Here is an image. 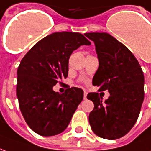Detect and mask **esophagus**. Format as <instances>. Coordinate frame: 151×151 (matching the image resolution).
Returning <instances> with one entry per match:
<instances>
[{
	"label": "esophagus",
	"mask_w": 151,
	"mask_h": 151,
	"mask_svg": "<svg viewBox=\"0 0 151 151\" xmlns=\"http://www.w3.org/2000/svg\"><path fill=\"white\" fill-rule=\"evenodd\" d=\"M86 96H87V92L84 91V99H86Z\"/></svg>",
	"instance_id": "34e87169"
}]
</instances>
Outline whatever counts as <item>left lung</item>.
<instances>
[{"label":"left lung","mask_w":151,"mask_h":151,"mask_svg":"<svg viewBox=\"0 0 151 151\" xmlns=\"http://www.w3.org/2000/svg\"><path fill=\"white\" fill-rule=\"evenodd\" d=\"M85 35L95 43L99 60L92 84L110 94L104 103L98 93L87 95L95 104L89 122L97 136L118 139L129 132L139 116L144 100L142 69L133 53L111 35L91 32Z\"/></svg>","instance_id":"left-lung-1"}]
</instances>
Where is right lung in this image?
Listing matches in <instances>:
<instances>
[{
    "label": "right lung",
    "mask_w": 151,
    "mask_h": 151,
    "mask_svg": "<svg viewBox=\"0 0 151 151\" xmlns=\"http://www.w3.org/2000/svg\"><path fill=\"white\" fill-rule=\"evenodd\" d=\"M91 43L78 32H55L35 43L17 71V98L26 122L34 132L49 137L62 133L83 99V91L66 89L60 95L53 86L69 72V59L82 45Z\"/></svg>",
    "instance_id": "right-lung-1"
}]
</instances>
